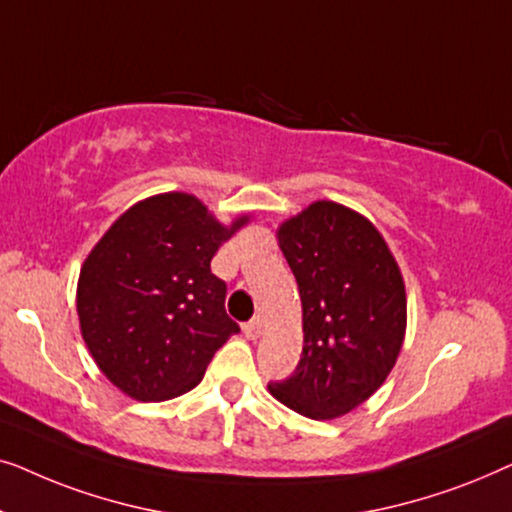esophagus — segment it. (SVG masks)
<instances>
[{
    "instance_id": "1",
    "label": "esophagus",
    "mask_w": 512,
    "mask_h": 512,
    "mask_svg": "<svg viewBox=\"0 0 512 512\" xmlns=\"http://www.w3.org/2000/svg\"><path fill=\"white\" fill-rule=\"evenodd\" d=\"M261 333H263V319L261 317L251 319V321H247V324H244V335H247L249 340H258V338H261Z\"/></svg>"
}]
</instances>
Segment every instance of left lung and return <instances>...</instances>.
<instances>
[{
	"mask_svg": "<svg viewBox=\"0 0 512 512\" xmlns=\"http://www.w3.org/2000/svg\"><path fill=\"white\" fill-rule=\"evenodd\" d=\"M303 303V354L270 394L310 419L347 415L375 394L403 347L405 284L366 216L319 200L277 230Z\"/></svg>",
	"mask_w": 512,
	"mask_h": 512,
	"instance_id": "obj_1",
	"label": "left lung"
}]
</instances>
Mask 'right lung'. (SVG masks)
<instances>
[{
	"instance_id": "add662e5",
	"label": "right lung",
	"mask_w": 512,
	"mask_h": 512,
	"mask_svg": "<svg viewBox=\"0 0 512 512\" xmlns=\"http://www.w3.org/2000/svg\"><path fill=\"white\" fill-rule=\"evenodd\" d=\"M247 219L226 228L195 195H153L90 251L76 289L81 335L123 394L144 403L186 394L240 333L226 314V282L209 263Z\"/></svg>"
}]
</instances>
